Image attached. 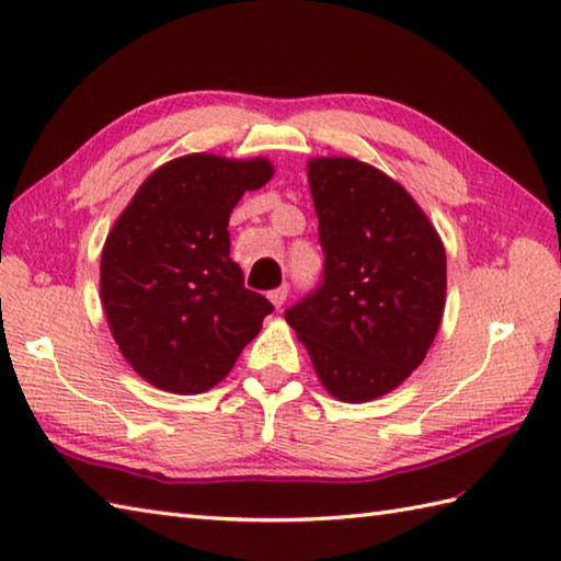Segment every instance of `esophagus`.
Here are the masks:
<instances>
[{"instance_id": "1", "label": "esophagus", "mask_w": 561, "mask_h": 561, "mask_svg": "<svg viewBox=\"0 0 561 561\" xmlns=\"http://www.w3.org/2000/svg\"><path fill=\"white\" fill-rule=\"evenodd\" d=\"M287 294H289V287H287V284H284V287H279V289L270 291V301H272V306H274V308H282V306H284V301H287Z\"/></svg>"}]
</instances>
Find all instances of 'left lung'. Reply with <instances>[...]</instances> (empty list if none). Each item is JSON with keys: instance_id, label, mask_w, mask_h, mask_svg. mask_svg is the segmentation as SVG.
I'll return each instance as SVG.
<instances>
[{"instance_id": "8db88e82", "label": "left lung", "mask_w": 561, "mask_h": 561, "mask_svg": "<svg viewBox=\"0 0 561 561\" xmlns=\"http://www.w3.org/2000/svg\"><path fill=\"white\" fill-rule=\"evenodd\" d=\"M323 284L284 318L320 383L368 402L410 378L446 306V248L398 181L352 157L308 161Z\"/></svg>"}]
</instances>
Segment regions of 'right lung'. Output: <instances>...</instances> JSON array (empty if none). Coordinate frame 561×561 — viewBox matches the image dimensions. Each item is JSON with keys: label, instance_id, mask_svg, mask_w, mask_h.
<instances>
[{"label": "right lung", "instance_id": "right-lung-1", "mask_svg": "<svg viewBox=\"0 0 561 561\" xmlns=\"http://www.w3.org/2000/svg\"><path fill=\"white\" fill-rule=\"evenodd\" d=\"M274 175L262 159L187 153L159 165L105 238L101 304L127 364L161 390L207 392L229 376L272 304L243 287L229 217Z\"/></svg>", "mask_w": 561, "mask_h": 561}]
</instances>
